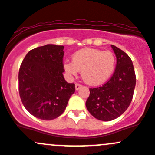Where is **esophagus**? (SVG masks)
<instances>
[{
	"label": "esophagus",
	"instance_id": "obj_1",
	"mask_svg": "<svg viewBox=\"0 0 155 155\" xmlns=\"http://www.w3.org/2000/svg\"><path fill=\"white\" fill-rule=\"evenodd\" d=\"M81 87H82L81 84H75V89H76V90H79Z\"/></svg>",
	"mask_w": 155,
	"mask_h": 155
}]
</instances>
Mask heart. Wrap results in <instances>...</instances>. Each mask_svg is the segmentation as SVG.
Wrapping results in <instances>:
<instances>
[{"instance_id": "heart-1", "label": "heart", "mask_w": 155, "mask_h": 155, "mask_svg": "<svg viewBox=\"0 0 155 155\" xmlns=\"http://www.w3.org/2000/svg\"><path fill=\"white\" fill-rule=\"evenodd\" d=\"M116 57L112 52L84 48L76 52L72 62H65L64 68L68 74L77 75L81 71L86 84L98 86L109 79L116 67Z\"/></svg>"}]
</instances>
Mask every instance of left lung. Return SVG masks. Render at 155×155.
<instances>
[{
	"label": "left lung",
	"mask_w": 155,
	"mask_h": 155,
	"mask_svg": "<svg viewBox=\"0 0 155 155\" xmlns=\"http://www.w3.org/2000/svg\"><path fill=\"white\" fill-rule=\"evenodd\" d=\"M116 57V70L103 85L90 88L86 107L94 118L111 121L118 118L129 107L136 85L132 61L125 52L111 45Z\"/></svg>",
	"instance_id": "left-lung-1"
}]
</instances>
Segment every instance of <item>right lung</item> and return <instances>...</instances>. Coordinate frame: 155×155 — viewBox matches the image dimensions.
<instances>
[{
	"label": "right lung",
	"mask_w": 155,
	"mask_h": 155,
	"mask_svg": "<svg viewBox=\"0 0 155 155\" xmlns=\"http://www.w3.org/2000/svg\"><path fill=\"white\" fill-rule=\"evenodd\" d=\"M64 46L47 44L30 50L18 73V91L25 108L40 120L57 118L74 93L64 78Z\"/></svg>",
	"instance_id": "add662e5"
}]
</instances>
